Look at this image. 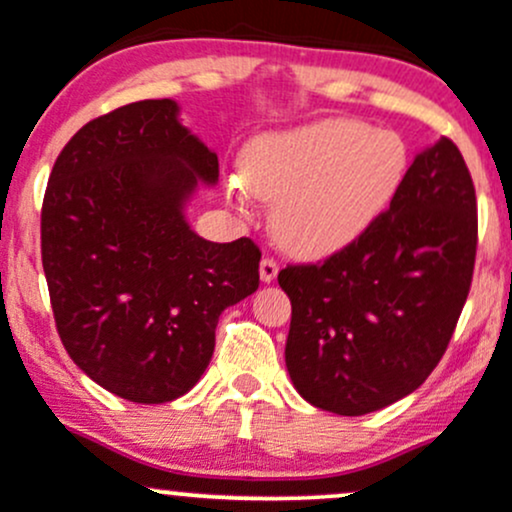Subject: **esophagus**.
<instances>
[{
  "instance_id": "obj_1",
  "label": "esophagus",
  "mask_w": 512,
  "mask_h": 512,
  "mask_svg": "<svg viewBox=\"0 0 512 512\" xmlns=\"http://www.w3.org/2000/svg\"><path fill=\"white\" fill-rule=\"evenodd\" d=\"M277 272H279V265L274 257H265V260L260 262V279L265 284L274 282V279H277Z\"/></svg>"
}]
</instances>
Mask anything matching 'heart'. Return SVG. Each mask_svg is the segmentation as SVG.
Returning a JSON list of instances; mask_svg holds the SVG:
<instances>
[{"label":"heart","instance_id":"obj_1","mask_svg":"<svg viewBox=\"0 0 512 512\" xmlns=\"http://www.w3.org/2000/svg\"><path fill=\"white\" fill-rule=\"evenodd\" d=\"M406 140L396 131L355 119H328L299 131L255 140L240 162L247 192L274 201L279 243L301 255H325L357 240L393 204L406 182Z\"/></svg>","mask_w":512,"mask_h":512}]
</instances>
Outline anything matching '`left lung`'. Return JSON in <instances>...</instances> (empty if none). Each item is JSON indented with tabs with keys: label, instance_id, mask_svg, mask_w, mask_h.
Here are the masks:
<instances>
[{
	"label": "left lung",
	"instance_id": "1",
	"mask_svg": "<svg viewBox=\"0 0 512 512\" xmlns=\"http://www.w3.org/2000/svg\"><path fill=\"white\" fill-rule=\"evenodd\" d=\"M476 192L449 138L408 167L393 204L316 265H286V369L311 406L364 415L428 379L471 289Z\"/></svg>",
	"mask_w": 512,
	"mask_h": 512
}]
</instances>
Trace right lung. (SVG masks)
I'll list each match as a JSON object with an SVG mask.
<instances>
[{
    "label": "right lung",
    "mask_w": 512,
    "mask_h": 512,
    "mask_svg": "<svg viewBox=\"0 0 512 512\" xmlns=\"http://www.w3.org/2000/svg\"><path fill=\"white\" fill-rule=\"evenodd\" d=\"M172 99L119 106L60 150L41 209L55 328L89 379L133 403L184 396L209 367L218 316L260 286L250 238L211 243L184 221L218 157Z\"/></svg>",
    "instance_id": "right-lung-1"
}]
</instances>
